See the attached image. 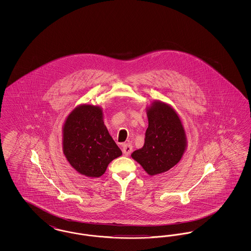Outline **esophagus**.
I'll return each mask as SVG.
<instances>
[{
    "mask_svg": "<svg viewBox=\"0 0 251 251\" xmlns=\"http://www.w3.org/2000/svg\"><path fill=\"white\" fill-rule=\"evenodd\" d=\"M131 151H132V146L130 144H124L122 147V151L124 153V155L128 156L131 154Z\"/></svg>",
    "mask_w": 251,
    "mask_h": 251,
    "instance_id": "obj_1",
    "label": "esophagus"
}]
</instances>
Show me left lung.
<instances>
[{
	"mask_svg": "<svg viewBox=\"0 0 251 251\" xmlns=\"http://www.w3.org/2000/svg\"><path fill=\"white\" fill-rule=\"evenodd\" d=\"M149 127L144 146L131 153L150 176L176 166L187 148V137L179 114L170 104L154 100L146 108Z\"/></svg>",
	"mask_w": 251,
	"mask_h": 251,
	"instance_id": "1",
	"label": "left lung"
}]
</instances>
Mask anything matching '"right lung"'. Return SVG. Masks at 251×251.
<instances>
[{
    "label": "right lung",
    "instance_id": "1",
    "mask_svg": "<svg viewBox=\"0 0 251 251\" xmlns=\"http://www.w3.org/2000/svg\"><path fill=\"white\" fill-rule=\"evenodd\" d=\"M63 153L78 173L88 178L104 174L108 165L122 154L103 122L102 108L80 104L74 108L62 129Z\"/></svg>",
    "mask_w": 251,
    "mask_h": 251
}]
</instances>
